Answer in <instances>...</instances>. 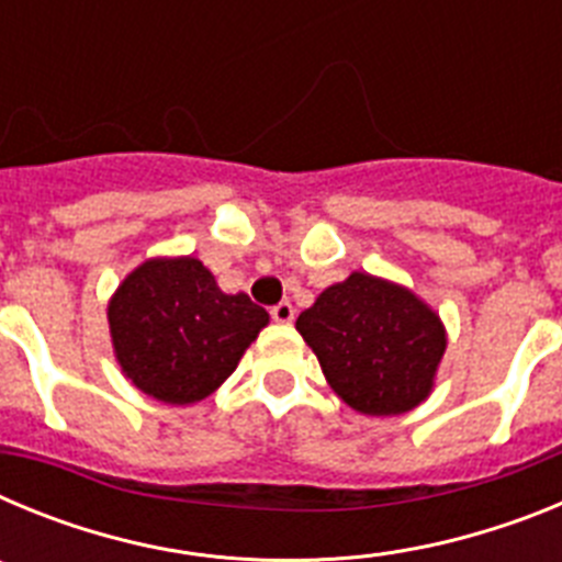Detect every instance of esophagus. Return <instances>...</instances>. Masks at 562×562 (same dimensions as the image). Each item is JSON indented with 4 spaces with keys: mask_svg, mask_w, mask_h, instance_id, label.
<instances>
[{
    "mask_svg": "<svg viewBox=\"0 0 562 562\" xmlns=\"http://www.w3.org/2000/svg\"><path fill=\"white\" fill-rule=\"evenodd\" d=\"M270 317L276 321V324H290L292 317H295V306H292L290 301H281V304L272 306Z\"/></svg>",
    "mask_w": 562,
    "mask_h": 562,
    "instance_id": "obj_1",
    "label": "esophagus"
}]
</instances>
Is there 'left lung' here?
I'll return each mask as SVG.
<instances>
[{
  "label": "left lung",
  "mask_w": 562,
  "mask_h": 562,
  "mask_svg": "<svg viewBox=\"0 0 562 562\" xmlns=\"http://www.w3.org/2000/svg\"><path fill=\"white\" fill-rule=\"evenodd\" d=\"M295 326L335 394L366 416L416 408L434 389L448 346L434 310L369 272H351L321 292Z\"/></svg>",
  "instance_id": "8db88e82"
}]
</instances>
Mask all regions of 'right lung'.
Instances as JSON below:
<instances>
[{
	"label": "right lung",
	"mask_w": 562,
	"mask_h": 562,
	"mask_svg": "<svg viewBox=\"0 0 562 562\" xmlns=\"http://www.w3.org/2000/svg\"><path fill=\"white\" fill-rule=\"evenodd\" d=\"M270 315L245 292L225 295L196 258H151L109 304L114 355L160 402L188 405L220 389Z\"/></svg>",
	"instance_id": "1"
}]
</instances>
